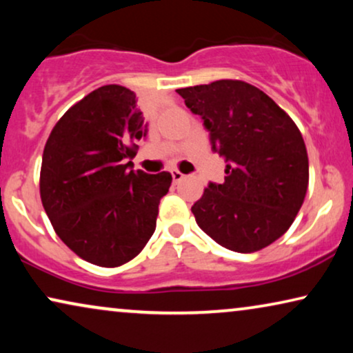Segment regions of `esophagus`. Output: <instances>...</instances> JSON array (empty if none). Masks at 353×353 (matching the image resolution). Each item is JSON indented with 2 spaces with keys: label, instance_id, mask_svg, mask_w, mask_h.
Segmentation results:
<instances>
[{
  "label": "esophagus",
  "instance_id": "1",
  "mask_svg": "<svg viewBox=\"0 0 353 353\" xmlns=\"http://www.w3.org/2000/svg\"><path fill=\"white\" fill-rule=\"evenodd\" d=\"M183 176H185V175H183L180 170H172V178H173V181H175V183L181 181Z\"/></svg>",
  "mask_w": 353,
  "mask_h": 353
}]
</instances>
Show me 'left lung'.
<instances>
[{
    "mask_svg": "<svg viewBox=\"0 0 353 353\" xmlns=\"http://www.w3.org/2000/svg\"><path fill=\"white\" fill-rule=\"evenodd\" d=\"M225 159V183H209L191 212L215 243L257 252L286 233L308 188V156L294 120L257 86L241 80L176 90Z\"/></svg>",
    "mask_w": 353,
    "mask_h": 353,
    "instance_id": "left-lung-1",
    "label": "left lung"
}]
</instances>
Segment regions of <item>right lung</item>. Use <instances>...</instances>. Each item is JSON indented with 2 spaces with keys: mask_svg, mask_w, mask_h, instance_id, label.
<instances>
[{
  "mask_svg": "<svg viewBox=\"0 0 353 353\" xmlns=\"http://www.w3.org/2000/svg\"><path fill=\"white\" fill-rule=\"evenodd\" d=\"M137 94L120 85L91 91L54 125L45 144L40 196L52 228L86 262L114 268L144 249L172 175L132 170L146 137Z\"/></svg>",
  "mask_w": 353,
  "mask_h": 353,
  "instance_id": "right-lung-1",
  "label": "right lung"
}]
</instances>
